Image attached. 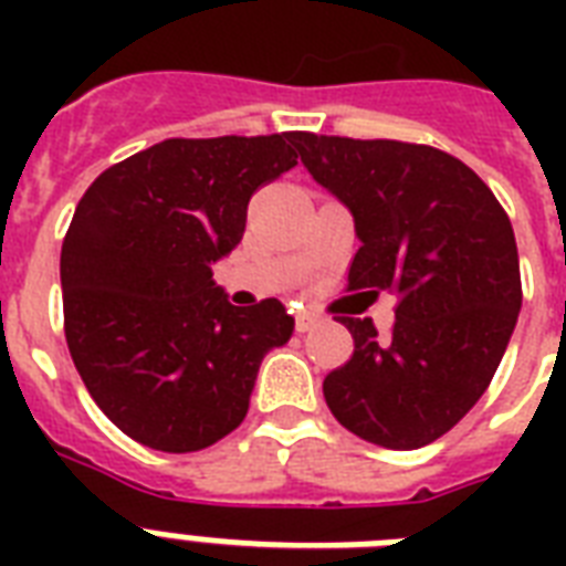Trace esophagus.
<instances>
[{
	"label": "esophagus",
	"instance_id": "1",
	"mask_svg": "<svg viewBox=\"0 0 566 566\" xmlns=\"http://www.w3.org/2000/svg\"><path fill=\"white\" fill-rule=\"evenodd\" d=\"M317 326H319L317 314H311V311L296 314V332H300V335H305V332H311V328H317Z\"/></svg>",
	"mask_w": 566,
	"mask_h": 566
}]
</instances>
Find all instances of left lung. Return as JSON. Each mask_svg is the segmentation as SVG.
Here are the masks:
<instances>
[{
    "mask_svg": "<svg viewBox=\"0 0 566 566\" xmlns=\"http://www.w3.org/2000/svg\"><path fill=\"white\" fill-rule=\"evenodd\" d=\"M314 179L353 211L346 291L396 296L390 335L340 317L355 353L323 381L337 422L385 449L447 434L488 390L517 326V240L491 188L455 155L402 140L296 132Z\"/></svg>",
    "mask_w": 566,
    "mask_h": 566,
    "instance_id": "8db88e82",
    "label": "left lung"
}]
</instances>
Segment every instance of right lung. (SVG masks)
Wrapping results in <instances>:
<instances>
[{
    "mask_svg": "<svg viewBox=\"0 0 566 566\" xmlns=\"http://www.w3.org/2000/svg\"><path fill=\"white\" fill-rule=\"evenodd\" d=\"M293 137H170L75 205L61 247L66 346L93 402L144 447L226 438L264 355L291 340L282 302L234 308L211 264L243 238L252 193L296 167Z\"/></svg>",
    "mask_w": 566,
    "mask_h": 566,
    "instance_id": "1",
    "label": "right lung"
}]
</instances>
